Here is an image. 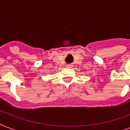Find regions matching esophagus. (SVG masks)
<instances>
[{"label": "esophagus", "mask_w": 130, "mask_h": 130, "mask_svg": "<svg viewBox=\"0 0 130 130\" xmlns=\"http://www.w3.org/2000/svg\"><path fill=\"white\" fill-rule=\"evenodd\" d=\"M67 67H68V68H71V67H71V65H67Z\"/></svg>", "instance_id": "34e87169"}]
</instances>
